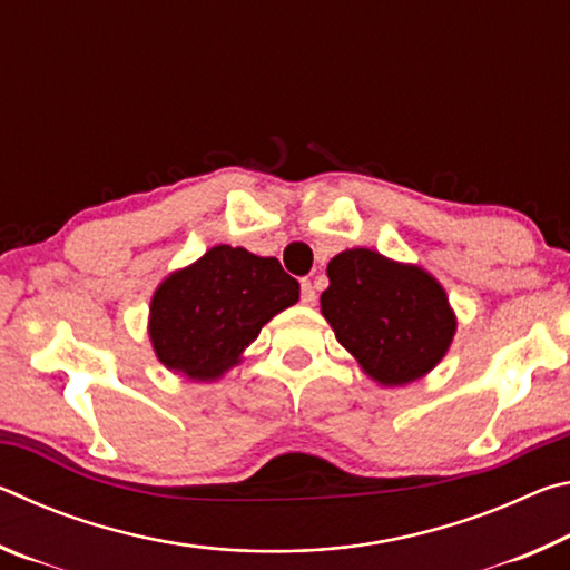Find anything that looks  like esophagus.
I'll return each mask as SVG.
<instances>
[{"label":"esophagus","instance_id":"1","mask_svg":"<svg viewBox=\"0 0 570 570\" xmlns=\"http://www.w3.org/2000/svg\"><path fill=\"white\" fill-rule=\"evenodd\" d=\"M302 302L304 304H314L316 302V288L312 284V278H302Z\"/></svg>","mask_w":570,"mask_h":570}]
</instances>
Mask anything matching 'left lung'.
<instances>
[{"mask_svg":"<svg viewBox=\"0 0 570 570\" xmlns=\"http://www.w3.org/2000/svg\"><path fill=\"white\" fill-rule=\"evenodd\" d=\"M326 276L322 314L372 380L407 384L445 356L455 316L445 288L420 266L352 248L332 258Z\"/></svg>","mask_w":570,"mask_h":570,"instance_id":"obj_1","label":"left lung"}]
</instances>
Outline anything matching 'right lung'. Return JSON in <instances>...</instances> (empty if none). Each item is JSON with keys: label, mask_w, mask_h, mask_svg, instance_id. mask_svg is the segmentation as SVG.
Segmentation results:
<instances>
[{"label": "right lung", "mask_w": 570, "mask_h": 570, "mask_svg": "<svg viewBox=\"0 0 570 570\" xmlns=\"http://www.w3.org/2000/svg\"><path fill=\"white\" fill-rule=\"evenodd\" d=\"M296 302L298 282L276 258L214 246L158 286L150 302L153 350L173 372L216 380L274 314Z\"/></svg>", "instance_id": "add662e5"}]
</instances>
